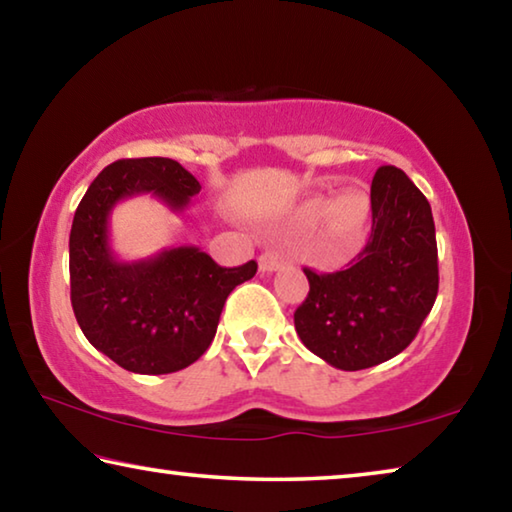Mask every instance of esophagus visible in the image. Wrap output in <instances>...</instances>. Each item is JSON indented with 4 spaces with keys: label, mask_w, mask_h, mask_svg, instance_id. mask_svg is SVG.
I'll return each instance as SVG.
<instances>
[{
    "label": "esophagus",
    "mask_w": 512,
    "mask_h": 512,
    "mask_svg": "<svg viewBox=\"0 0 512 512\" xmlns=\"http://www.w3.org/2000/svg\"><path fill=\"white\" fill-rule=\"evenodd\" d=\"M282 259L277 253H273V250H266V253L259 257V271L262 273H273L277 271V268H282Z\"/></svg>",
    "instance_id": "1"
}]
</instances>
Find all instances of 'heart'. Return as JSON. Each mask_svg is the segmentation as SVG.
Segmentation results:
<instances>
[{"instance_id": "b5f03b06", "label": "heart", "mask_w": 512, "mask_h": 512, "mask_svg": "<svg viewBox=\"0 0 512 512\" xmlns=\"http://www.w3.org/2000/svg\"><path fill=\"white\" fill-rule=\"evenodd\" d=\"M370 216V198L359 187H348L341 194H336L332 201H327L323 194H316L302 201L296 210V221L302 225H311L318 221V232L325 236V248L329 253H340L327 257L329 262H343L366 232Z\"/></svg>"}]
</instances>
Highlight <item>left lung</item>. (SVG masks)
Masks as SVG:
<instances>
[{
    "mask_svg": "<svg viewBox=\"0 0 512 512\" xmlns=\"http://www.w3.org/2000/svg\"><path fill=\"white\" fill-rule=\"evenodd\" d=\"M366 248L336 273L305 268L309 296L293 314L305 348L339 370H363L400 354L438 296L431 205L402 169L379 167L370 187Z\"/></svg>",
    "mask_w": 512,
    "mask_h": 512,
    "instance_id": "1",
    "label": "left lung"
}]
</instances>
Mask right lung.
<instances>
[{"mask_svg":"<svg viewBox=\"0 0 512 512\" xmlns=\"http://www.w3.org/2000/svg\"><path fill=\"white\" fill-rule=\"evenodd\" d=\"M201 183L169 158L108 164L76 207L69 232V287L85 339L137 375L183 370L210 348L225 300L257 273V262L223 268L196 246L119 262L108 219L124 198L153 194L183 212Z\"/></svg>","mask_w":512,"mask_h":512,"instance_id":"add662e5","label":"right lung"}]
</instances>
